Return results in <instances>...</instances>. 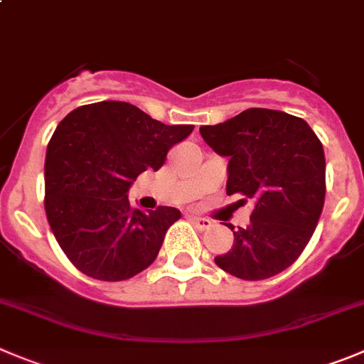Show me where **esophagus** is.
<instances>
[{
	"label": "esophagus",
	"instance_id": "obj_1",
	"mask_svg": "<svg viewBox=\"0 0 364 364\" xmlns=\"http://www.w3.org/2000/svg\"><path fill=\"white\" fill-rule=\"evenodd\" d=\"M192 223L193 226L198 230H201V232H205V230H210L213 226V223L210 219H205V217H192Z\"/></svg>",
	"mask_w": 364,
	"mask_h": 364
}]
</instances>
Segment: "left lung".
<instances>
[{"label":"left lung","instance_id":"8db88e82","mask_svg":"<svg viewBox=\"0 0 364 364\" xmlns=\"http://www.w3.org/2000/svg\"><path fill=\"white\" fill-rule=\"evenodd\" d=\"M199 132L217 154L230 158L226 193L255 201L250 226H230L233 246L215 257V264L242 280L282 273L305 250L323 210L320 138L301 118L262 107L203 125Z\"/></svg>","mask_w":364,"mask_h":364}]
</instances>
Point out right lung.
Returning <instances> with one entry per match:
<instances>
[{
	"label": "right lung",
	"mask_w": 364,
	"mask_h": 364,
	"mask_svg": "<svg viewBox=\"0 0 364 364\" xmlns=\"http://www.w3.org/2000/svg\"><path fill=\"white\" fill-rule=\"evenodd\" d=\"M193 125H165L127 102L71 111L53 132L44 161V210L70 262L84 274L120 282L147 269L178 208H132L127 192L141 172L158 171Z\"/></svg>",
	"instance_id": "obj_1"
}]
</instances>
